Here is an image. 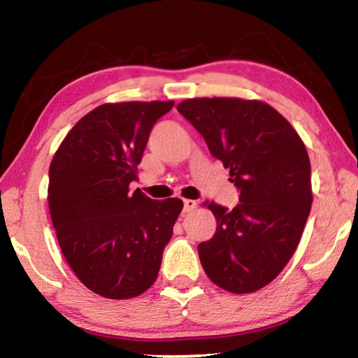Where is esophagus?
<instances>
[{"label":"esophagus","instance_id":"1","mask_svg":"<svg viewBox=\"0 0 358 358\" xmlns=\"http://www.w3.org/2000/svg\"><path fill=\"white\" fill-rule=\"evenodd\" d=\"M197 207V202L192 201V199H185L183 201V213H189L194 208Z\"/></svg>","mask_w":358,"mask_h":358}]
</instances>
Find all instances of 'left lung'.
<instances>
[{
    "mask_svg": "<svg viewBox=\"0 0 358 358\" xmlns=\"http://www.w3.org/2000/svg\"><path fill=\"white\" fill-rule=\"evenodd\" d=\"M177 110L230 169L232 210L215 202L216 232L197 246L205 273L234 294L262 289L292 257L311 211V164L289 121L260 101L186 99Z\"/></svg>",
    "mask_w": 358,
    "mask_h": 358,
    "instance_id": "obj_1",
    "label": "left lung"
}]
</instances>
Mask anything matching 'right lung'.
<instances>
[{
	"label": "right lung",
	"mask_w": 358,
	"mask_h": 358,
	"mask_svg": "<svg viewBox=\"0 0 358 358\" xmlns=\"http://www.w3.org/2000/svg\"><path fill=\"white\" fill-rule=\"evenodd\" d=\"M173 101L104 104L78 121L48 169V208L64 259L106 299H132L156 281L183 202L153 201L137 180L150 132Z\"/></svg>",
	"instance_id": "1"
}]
</instances>
